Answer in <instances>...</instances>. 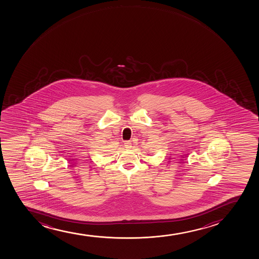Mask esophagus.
<instances>
[{
    "mask_svg": "<svg viewBox=\"0 0 259 259\" xmlns=\"http://www.w3.org/2000/svg\"><path fill=\"white\" fill-rule=\"evenodd\" d=\"M125 148L127 149H131V147H132V143H131V141H126L124 143Z\"/></svg>",
    "mask_w": 259,
    "mask_h": 259,
    "instance_id": "1",
    "label": "esophagus"
}]
</instances>
